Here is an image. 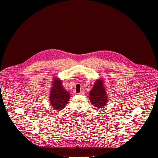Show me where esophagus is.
<instances>
[{
    "label": "esophagus",
    "instance_id": "1",
    "mask_svg": "<svg viewBox=\"0 0 158 158\" xmlns=\"http://www.w3.org/2000/svg\"><path fill=\"white\" fill-rule=\"evenodd\" d=\"M78 94H79V95H83L84 94V91L83 90H81L79 93H78Z\"/></svg>",
    "mask_w": 158,
    "mask_h": 158
}]
</instances>
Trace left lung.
Returning a JSON list of instances; mask_svg holds the SVG:
<instances>
[{"instance_id":"1","label":"left lung","mask_w":158,"mask_h":158,"mask_svg":"<svg viewBox=\"0 0 158 158\" xmlns=\"http://www.w3.org/2000/svg\"><path fill=\"white\" fill-rule=\"evenodd\" d=\"M89 95L91 103L98 108H102L108 101L105 88L101 80L96 81Z\"/></svg>"}]
</instances>
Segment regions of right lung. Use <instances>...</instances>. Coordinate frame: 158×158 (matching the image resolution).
<instances>
[{"instance_id": "right-lung-1", "label": "right lung", "mask_w": 158, "mask_h": 158, "mask_svg": "<svg viewBox=\"0 0 158 158\" xmlns=\"http://www.w3.org/2000/svg\"><path fill=\"white\" fill-rule=\"evenodd\" d=\"M50 97L51 104L56 110L60 111L68 104L70 94L64 89L61 81L58 79H54Z\"/></svg>"}]
</instances>
